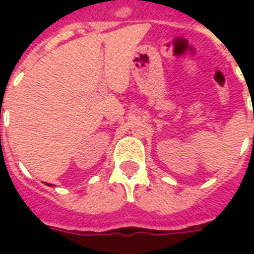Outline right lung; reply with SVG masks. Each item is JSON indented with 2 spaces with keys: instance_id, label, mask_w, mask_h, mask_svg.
<instances>
[{
  "instance_id": "add662e5",
  "label": "right lung",
  "mask_w": 254,
  "mask_h": 254,
  "mask_svg": "<svg viewBox=\"0 0 254 254\" xmlns=\"http://www.w3.org/2000/svg\"><path fill=\"white\" fill-rule=\"evenodd\" d=\"M46 185H47V186H50V187H53V185H49V183H46Z\"/></svg>"
}]
</instances>
